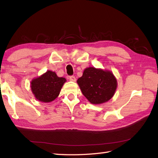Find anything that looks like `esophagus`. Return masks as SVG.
I'll return each mask as SVG.
<instances>
[{
	"label": "esophagus",
	"instance_id": "34e87169",
	"mask_svg": "<svg viewBox=\"0 0 158 158\" xmlns=\"http://www.w3.org/2000/svg\"><path fill=\"white\" fill-rule=\"evenodd\" d=\"M69 80L70 81H72V82H76V78H75V76H70L69 77Z\"/></svg>",
	"mask_w": 158,
	"mask_h": 158
}]
</instances>
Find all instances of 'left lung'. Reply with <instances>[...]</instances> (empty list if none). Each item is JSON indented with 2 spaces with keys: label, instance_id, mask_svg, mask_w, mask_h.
<instances>
[{
  "label": "left lung",
  "instance_id": "left-lung-1",
  "mask_svg": "<svg viewBox=\"0 0 158 158\" xmlns=\"http://www.w3.org/2000/svg\"><path fill=\"white\" fill-rule=\"evenodd\" d=\"M83 95L94 104L104 103L110 100L117 88L116 78L110 71L89 67L78 79Z\"/></svg>",
  "mask_w": 158,
  "mask_h": 158
}]
</instances>
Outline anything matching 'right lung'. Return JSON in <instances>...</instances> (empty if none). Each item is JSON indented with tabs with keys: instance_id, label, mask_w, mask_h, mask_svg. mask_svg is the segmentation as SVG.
Segmentation results:
<instances>
[{
	"instance_id": "right-lung-1",
	"label": "right lung",
	"mask_w": 158,
	"mask_h": 158,
	"mask_svg": "<svg viewBox=\"0 0 158 158\" xmlns=\"http://www.w3.org/2000/svg\"><path fill=\"white\" fill-rule=\"evenodd\" d=\"M66 79L58 77L52 71H47L32 80L31 89L36 98L40 102H50L58 96Z\"/></svg>"
}]
</instances>
